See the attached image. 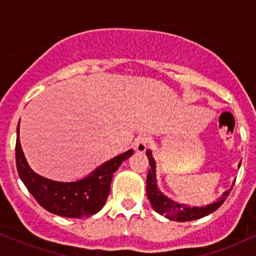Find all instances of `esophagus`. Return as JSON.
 Masks as SVG:
<instances>
[{
    "label": "esophagus",
    "mask_w": 256,
    "mask_h": 256,
    "mask_svg": "<svg viewBox=\"0 0 256 256\" xmlns=\"http://www.w3.org/2000/svg\"><path fill=\"white\" fill-rule=\"evenodd\" d=\"M146 143H148V140H146V137H137L136 140H134V150H137V152H146Z\"/></svg>",
    "instance_id": "obj_1"
}]
</instances>
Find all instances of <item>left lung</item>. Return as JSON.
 Returning a JSON list of instances; mask_svg holds the SVG:
<instances>
[{
  "label": "left lung",
  "mask_w": 256,
  "mask_h": 256,
  "mask_svg": "<svg viewBox=\"0 0 256 256\" xmlns=\"http://www.w3.org/2000/svg\"><path fill=\"white\" fill-rule=\"evenodd\" d=\"M146 156L149 158V165H150V170L148 172V177H146V196H148L149 201L155 210L161 216H166L167 219L174 220V222H192V220H196L204 216H208V214L213 213L225 202L228 198V194L232 190V186L228 190L222 194V198L214 204H210L206 207H188L186 204H177L173 200L166 198L160 190L158 189L156 185V176H155V161L152 156V152L146 150Z\"/></svg>",
  "instance_id": "1"
}]
</instances>
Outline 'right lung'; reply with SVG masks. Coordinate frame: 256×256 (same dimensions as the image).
Segmentation results:
<instances>
[{
    "mask_svg": "<svg viewBox=\"0 0 256 256\" xmlns=\"http://www.w3.org/2000/svg\"><path fill=\"white\" fill-rule=\"evenodd\" d=\"M132 154L134 150L130 149L102 164L86 178L71 183H61L44 178L32 171L26 162L19 137L16 144V168L22 183L44 210L66 218H88L101 210L110 192L114 172Z\"/></svg>",
    "mask_w": 256,
    "mask_h": 256,
    "instance_id": "1",
    "label": "right lung"
}]
</instances>
